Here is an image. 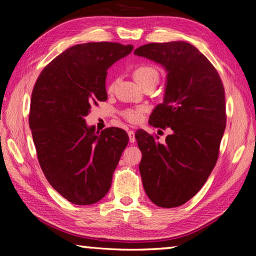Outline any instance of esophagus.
Segmentation results:
<instances>
[{
    "mask_svg": "<svg viewBox=\"0 0 256 256\" xmlns=\"http://www.w3.org/2000/svg\"><path fill=\"white\" fill-rule=\"evenodd\" d=\"M128 134L130 142H131V144H134V142H136V134H134V132L131 131V130H130V131L128 132Z\"/></svg>",
    "mask_w": 256,
    "mask_h": 256,
    "instance_id": "esophagus-1",
    "label": "esophagus"
}]
</instances>
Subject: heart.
<instances>
[{"instance_id":"heart-1","label":"heart","mask_w":256,"mask_h":256,"mask_svg":"<svg viewBox=\"0 0 256 256\" xmlns=\"http://www.w3.org/2000/svg\"><path fill=\"white\" fill-rule=\"evenodd\" d=\"M133 78L138 84L142 86L148 81H158L159 73L154 66H149V64H141V66H138L133 70ZM112 88H114V82H112L110 86H108L110 90H112ZM144 112V110L142 107L130 108V110H126L123 112V115L128 122L136 123L142 118Z\"/></svg>"}]
</instances>
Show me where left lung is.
<instances>
[{
	"mask_svg": "<svg viewBox=\"0 0 256 256\" xmlns=\"http://www.w3.org/2000/svg\"><path fill=\"white\" fill-rule=\"evenodd\" d=\"M134 54L167 71L164 102L149 124L168 128L170 134L162 144L144 130L136 133L142 183L156 206H180L201 190L216 166L226 128L224 84L210 60L186 42H150Z\"/></svg>",
	"mask_w": 256,
	"mask_h": 256,
	"instance_id": "8db88e82",
	"label": "left lung"
}]
</instances>
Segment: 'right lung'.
I'll list each match as a JSON object with an SVG mask.
<instances>
[{"instance_id": "1", "label": "right lung", "mask_w": 256, "mask_h": 256, "mask_svg": "<svg viewBox=\"0 0 256 256\" xmlns=\"http://www.w3.org/2000/svg\"><path fill=\"white\" fill-rule=\"evenodd\" d=\"M132 45L86 42L72 46L46 66L32 94L29 126L46 180L64 198L94 204L110 188L112 172L128 146L122 128L99 133L86 126L92 105L105 102L108 68Z\"/></svg>"}]
</instances>
